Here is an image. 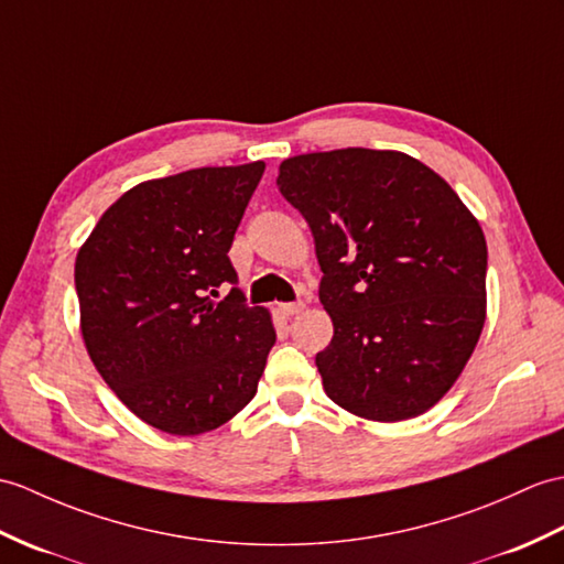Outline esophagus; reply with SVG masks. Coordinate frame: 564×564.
Here are the masks:
<instances>
[{"label":"esophagus","instance_id":"esophagus-1","mask_svg":"<svg viewBox=\"0 0 564 564\" xmlns=\"http://www.w3.org/2000/svg\"><path fill=\"white\" fill-rule=\"evenodd\" d=\"M305 310V303H285L281 305V312L285 314V317H295V314H300Z\"/></svg>","mask_w":564,"mask_h":564}]
</instances>
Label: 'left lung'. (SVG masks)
I'll list each match as a JSON object with an SVG mask.
<instances>
[{
	"label": "left lung",
	"instance_id": "left-lung-1",
	"mask_svg": "<svg viewBox=\"0 0 564 564\" xmlns=\"http://www.w3.org/2000/svg\"><path fill=\"white\" fill-rule=\"evenodd\" d=\"M312 230L334 338L317 352L326 397L365 421L430 411L486 324L488 247L447 180L409 153L336 149L279 165Z\"/></svg>",
	"mask_w": 564,
	"mask_h": 564
}]
</instances>
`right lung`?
<instances>
[{
	"label": "right lung",
	"instance_id": "1",
	"mask_svg": "<svg viewBox=\"0 0 564 564\" xmlns=\"http://www.w3.org/2000/svg\"><path fill=\"white\" fill-rule=\"evenodd\" d=\"M264 161L194 167L124 192L76 254L90 360L117 399L167 435L194 437L257 394L276 344L271 314L232 291L228 252Z\"/></svg>",
	"mask_w": 564,
	"mask_h": 564
}]
</instances>
